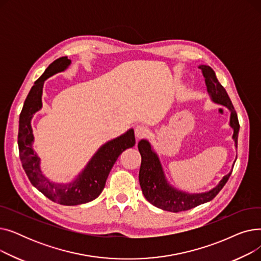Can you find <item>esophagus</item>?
Returning a JSON list of instances; mask_svg holds the SVG:
<instances>
[{"label":"esophagus","instance_id":"1","mask_svg":"<svg viewBox=\"0 0 261 261\" xmlns=\"http://www.w3.org/2000/svg\"><path fill=\"white\" fill-rule=\"evenodd\" d=\"M149 134V130L147 127L143 126V125H139L138 127L135 128V136L136 139H143L146 138V136Z\"/></svg>","mask_w":261,"mask_h":261}]
</instances>
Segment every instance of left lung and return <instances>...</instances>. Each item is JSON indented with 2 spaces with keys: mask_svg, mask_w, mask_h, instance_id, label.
Listing matches in <instances>:
<instances>
[{
  "mask_svg": "<svg viewBox=\"0 0 261 261\" xmlns=\"http://www.w3.org/2000/svg\"><path fill=\"white\" fill-rule=\"evenodd\" d=\"M199 68L202 71L211 99L215 103L221 105L229 110V127L234 131L231 138L235 142V147L237 148L240 126L234 106H232L225 89L218 81L213 68L205 64L199 65ZM138 147L142 156L139 179L144 197L154 206L172 213L188 211L198 206V205L212 201L226 184L236 162L235 161L232 164L230 171L222 177L217 186L208 191H205V193L190 194L187 191L175 188L168 182L160 158L153 150L151 144L147 140H141Z\"/></svg>",
  "mask_w": 261,
  "mask_h": 261,
  "instance_id": "left-lung-1",
  "label": "left lung"
}]
</instances>
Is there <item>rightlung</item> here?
<instances>
[{
  "label": "right lung",
  "instance_id": "obj_1",
  "mask_svg": "<svg viewBox=\"0 0 261 261\" xmlns=\"http://www.w3.org/2000/svg\"><path fill=\"white\" fill-rule=\"evenodd\" d=\"M71 62L67 57L55 60L35 82L27 95L20 114L18 134L20 160L31 183L46 198L61 205L85 204L97 198L103 190L108 175L119 154L135 145L134 130L129 129L127 132L100 146L86 167L72 182L65 184L54 182L43 174L41 169V159L33 148L35 138L32 119L34 114L42 109L44 81L55 74L64 72L71 65Z\"/></svg>",
  "mask_w": 261,
  "mask_h": 261
}]
</instances>
